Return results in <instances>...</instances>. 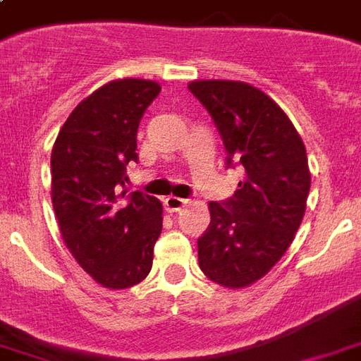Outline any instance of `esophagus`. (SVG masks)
Instances as JSON below:
<instances>
[{"label": "esophagus", "instance_id": "34e87169", "mask_svg": "<svg viewBox=\"0 0 361 361\" xmlns=\"http://www.w3.org/2000/svg\"><path fill=\"white\" fill-rule=\"evenodd\" d=\"M163 204H165V207H167V212L175 213V212H180V209L188 204V200L178 198V196H167Z\"/></svg>", "mask_w": 361, "mask_h": 361}]
</instances>
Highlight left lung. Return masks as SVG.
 <instances>
[{"mask_svg": "<svg viewBox=\"0 0 361 361\" xmlns=\"http://www.w3.org/2000/svg\"><path fill=\"white\" fill-rule=\"evenodd\" d=\"M188 90L217 126L227 169L246 171L231 198L209 202L200 269L217 285L242 288L264 277L294 240L312 180L306 148L285 111L250 84L196 80Z\"/></svg>", "mask_w": 361, "mask_h": 361, "instance_id": "8db88e82", "label": "left lung"}]
</instances>
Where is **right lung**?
<instances>
[{"mask_svg":"<svg viewBox=\"0 0 361 361\" xmlns=\"http://www.w3.org/2000/svg\"><path fill=\"white\" fill-rule=\"evenodd\" d=\"M152 80L105 84L76 105L51 149V200L61 236L86 273L107 288L148 277L161 235V202L126 196L128 163L138 161L142 115L159 96Z\"/></svg>","mask_w":361,"mask_h":361,"instance_id":"obj_1","label":"right lung"}]
</instances>
